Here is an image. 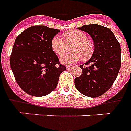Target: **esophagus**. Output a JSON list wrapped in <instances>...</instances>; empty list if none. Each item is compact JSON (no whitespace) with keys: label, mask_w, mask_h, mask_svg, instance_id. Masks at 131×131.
<instances>
[{"label":"esophagus","mask_w":131,"mask_h":131,"mask_svg":"<svg viewBox=\"0 0 131 131\" xmlns=\"http://www.w3.org/2000/svg\"><path fill=\"white\" fill-rule=\"evenodd\" d=\"M66 68H67V69H72L73 68V66H67Z\"/></svg>","instance_id":"34e87169"}]
</instances>
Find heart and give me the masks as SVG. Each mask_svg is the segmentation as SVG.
<instances>
[{"mask_svg":"<svg viewBox=\"0 0 131 131\" xmlns=\"http://www.w3.org/2000/svg\"><path fill=\"white\" fill-rule=\"evenodd\" d=\"M66 40L59 35L53 38L51 46L53 51L58 56H61L67 51L69 46L72 45L71 50L73 52L63 54L60 58L61 63L70 65L78 61L81 57L87 59L93 53V46L88 40V36L81 31L73 30L65 34Z\"/></svg>","mask_w":131,"mask_h":131,"instance_id":"1","label":"heart"}]
</instances>
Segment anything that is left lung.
Masks as SVG:
<instances>
[{"label": "left lung", "mask_w": 131, "mask_h": 131, "mask_svg": "<svg viewBox=\"0 0 131 131\" xmlns=\"http://www.w3.org/2000/svg\"><path fill=\"white\" fill-rule=\"evenodd\" d=\"M78 29L90 34L94 50L85 63L90 66H80L82 75L75 78V88L87 97H100L112 87L119 72L121 65L120 43L112 30L104 26L92 24Z\"/></svg>", "instance_id": "8db88e82"}]
</instances>
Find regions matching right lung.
<instances>
[{
    "label": "right lung",
    "mask_w": 131,
    "mask_h": 131,
    "mask_svg": "<svg viewBox=\"0 0 131 131\" xmlns=\"http://www.w3.org/2000/svg\"><path fill=\"white\" fill-rule=\"evenodd\" d=\"M59 31L46 26H32L15 41L10 59L11 69L18 85L31 96L43 97L51 93L66 69L59 64L51 46Z\"/></svg>",
    "instance_id": "right-lung-1"
}]
</instances>
